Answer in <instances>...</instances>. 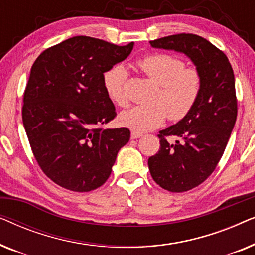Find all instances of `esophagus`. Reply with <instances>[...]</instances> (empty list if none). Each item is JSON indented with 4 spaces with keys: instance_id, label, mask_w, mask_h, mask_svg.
Returning <instances> with one entry per match:
<instances>
[{
    "instance_id": "obj_1",
    "label": "esophagus",
    "mask_w": 255,
    "mask_h": 255,
    "mask_svg": "<svg viewBox=\"0 0 255 255\" xmlns=\"http://www.w3.org/2000/svg\"><path fill=\"white\" fill-rule=\"evenodd\" d=\"M142 137V133H140V132H137V131H132L131 132V138L132 139H138Z\"/></svg>"
}]
</instances>
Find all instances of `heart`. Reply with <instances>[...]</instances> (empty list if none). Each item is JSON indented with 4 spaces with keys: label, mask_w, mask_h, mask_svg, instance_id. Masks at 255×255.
I'll use <instances>...</instances> for the list:
<instances>
[{
    "label": "heart",
    "mask_w": 255,
    "mask_h": 255,
    "mask_svg": "<svg viewBox=\"0 0 255 255\" xmlns=\"http://www.w3.org/2000/svg\"><path fill=\"white\" fill-rule=\"evenodd\" d=\"M135 66L159 85L154 99L155 106H135L120 115V123L137 132H145L159 128L167 117L170 121L183 120L195 104L202 92V74L197 68L186 67V62L169 53H147L137 58ZM128 69L115 65L104 73L103 85L107 95L115 104L125 107L128 103L127 83Z\"/></svg>",
    "instance_id": "obj_1"
}]
</instances>
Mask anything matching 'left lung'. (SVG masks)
<instances>
[{"label":"left lung","instance_id":"8db88e82","mask_svg":"<svg viewBox=\"0 0 255 255\" xmlns=\"http://www.w3.org/2000/svg\"><path fill=\"white\" fill-rule=\"evenodd\" d=\"M149 44L182 52L202 74L197 103L187 117L159 132L160 149L148 159L149 172L160 187L183 193L203 183L225 151L238 113L235 74L224 52L197 34H172ZM170 136L177 138L173 144Z\"/></svg>","mask_w":255,"mask_h":255}]
</instances>
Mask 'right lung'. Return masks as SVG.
<instances>
[{"mask_svg":"<svg viewBox=\"0 0 255 255\" xmlns=\"http://www.w3.org/2000/svg\"><path fill=\"white\" fill-rule=\"evenodd\" d=\"M125 46L76 36L41 52L23 96L26 135L45 175L65 189L92 191L110 176L128 128H103L116 117L103 74L128 57Z\"/></svg>","mask_w":255,"mask_h":255,"instance_id":"obj_1","label":"right lung"}]
</instances>
